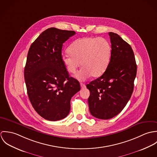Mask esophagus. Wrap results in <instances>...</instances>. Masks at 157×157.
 <instances>
[{
  "label": "esophagus",
  "mask_w": 157,
  "mask_h": 157,
  "mask_svg": "<svg viewBox=\"0 0 157 157\" xmlns=\"http://www.w3.org/2000/svg\"><path fill=\"white\" fill-rule=\"evenodd\" d=\"M80 86H81V88L83 90V89H85L86 88V85L82 83H80Z\"/></svg>",
  "instance_id": "1"
}]
</instances>
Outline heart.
<instances>
[{"label":"heart","instance_id":"b5f03b06","mask_svg":"<svg viewBox=\"0 0 157 157\" xmlns=\"http://www.w3.org/2000/svg\"><path fill=\"white\" fill-rule=\"evenodd\" d=\"M68 52L62 57L63 64L71 74H75L82 65L77 78L84 80L90 75L97 78L104 74L110 62L111 46L104 38L85 37L73 42Z\"/></svg>","mask_w":157,"mask_h":157}]
</instances>
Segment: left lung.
Returning a JSON list of instances; mask_svg holds the SVG:
<instances>
[{"instance_id": "left-lung-1", "label": "left lung", "mask_w": 157, "mask_h": 157, "mask_svg": "<svg viewBox=\"0 0 157 157\" xmlns=\"http://www.w3.org/2000/svg\"><path fill=\"white\" fill-rule=\"evenodd\" d=\"M111 57L104 74L86 85L90 111L97 118L108 120L121 112L129 100L136 74L134 54L120 36L109 33Z\"/></svg>"}]
</instances>
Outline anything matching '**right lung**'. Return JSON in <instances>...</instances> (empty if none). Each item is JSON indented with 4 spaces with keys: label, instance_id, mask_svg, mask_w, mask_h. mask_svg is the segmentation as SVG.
I'll use <instances>...</instances> for the list:
<instances>
[{
    "label": "right lung",
    "instance_id": "1",
    "mask_svg": "<svg viewBox=\"0 0 157 157\" xmlns=\"http://www.w3.org/2000/svg\"><path fill=\"white\" fill-rule=\"evenodd\" d=\"M74 31L50 28L31 44L24 77L30 102L42 117L57 121L69 114L72 97L80 90L78 81L69 76L62 60L63 44Z\"/></svg>",
    "mask_w": 157,
    "mask_h": 157
}]
</instances>
